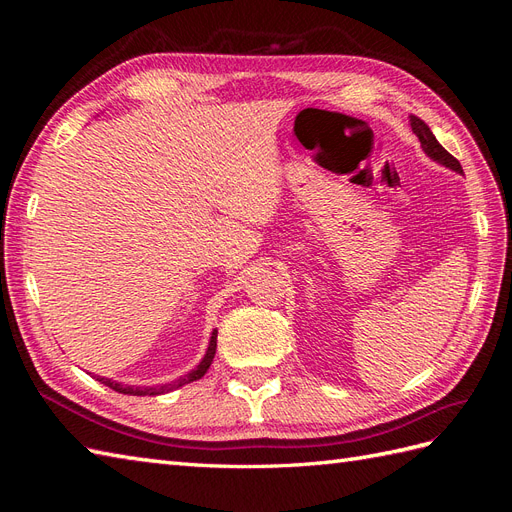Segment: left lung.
<instances>
[{"mask_svg": "<svg viewBox=\"0 0 512 512\" xmlns=\"http://www.w3.org/2000/svg\"><path fill=\"white\" fill-rule=\"evenodd\" d=\"M410 126H412V132L418 136V141H421L423 151L427 153V156H429L431 160H436L438 164H442V166H446V168H453L455 173H461V175H463V168H461L459 160L453 158L451 153H448V151L438 143V138L433 136V132L429 130V126H427V123H425L423 119H418V117L412 115V117H410Z\"/></svg>", "mask_w": 512, "mask_h": 512, "instance_id": "1", "label": "left lung"}]
</instances>
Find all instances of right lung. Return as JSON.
I'll use <instances>...</instances> for the list:
<instances>
[{
  "instance_id": "obj_1",
  "label": "right lung",
  "mask_w": 512,
  "mask_h": 512,
  "mask_svg": "<svg viewBox=\"0 0 512 512\" xmlns=\"http://www.w3.org/2000/svg\"><path fill=\"white\" fill-rule=\"evenodd\" d=\"M215 348H218V331L211 333V342H209L207 354L203 356V361H200V363L190 371L188 376H183V378L175 380L173 384H162V386H128V384L115 382V380H111V378H100V376H98L96 380L102 382L104 386H108V389H113V391L123 393V395H143V397H145V395H164V393H170V391L179 389V386H183V384H190V382H194V380L203 378V376L207 374V369H209L211 361H213Z\"/></svg>"
}]
</instances>
